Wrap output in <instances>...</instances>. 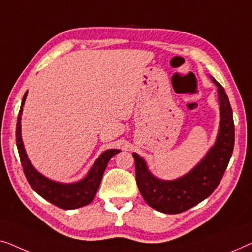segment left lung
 I'll list each match as a JSON object with an SVG mask.
<instances>
[{
	"instance_id": "left-lung-1",
	"label": "left lung",
	"mask_w": 252,
	"mask_h": 252,
	"mask_svg": "<svg viewBox=\"0 0 252 252\" xmlns=\"http://www.w3.org/2000/svg\"><path fill=\"white\" fill-rule=\"evenodd\" d=\"M218 100L220 105V126L217 140L205 158L182 178L161 180L148 171L139 155L133 153L136 165V182L141 196L155 210L164 214H180L205 200L217 189L231 160L235 131L231 104L220 84L216 80Z\"/></svg>"
}]
</instances>
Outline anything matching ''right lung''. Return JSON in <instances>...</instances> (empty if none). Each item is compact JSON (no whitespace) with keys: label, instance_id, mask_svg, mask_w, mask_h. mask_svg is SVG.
Returning <instances> with one entry per match:
<instances>
[{"label":"right lung","instance_id":"1","mask_svg":"<svg viewBox=\"0 0 252 252\" xmlns=\"http://www.w3.org/2000/svg\"><path fill=\"white\" fill-rule=\"evenodd\" d=\"M27 92L24 94L23 101H21V107L17 119L16 126V143L18 153L20 158L21 165L26 177L27 182L30 183L32 189L36 192L38 195H41L45 200L50 202L56 207L65 210H72L77 209L84 205L89 204L94 200L97 190L100 185L102 175L106 166L108 164V161L111 160L113 155L118 154L119 150H107L102 153L98 160L92 165L89 173L86 178H83L81 182L74 184H60L52 182V180L45 178L40 172H37L34 169V166L31 164L28 160L26 152H25L23 139H21V131H20V119L21 113H23V106L25 104Z\"/></svg>","mask_w":252,"mask_h":252}]
</instances>
